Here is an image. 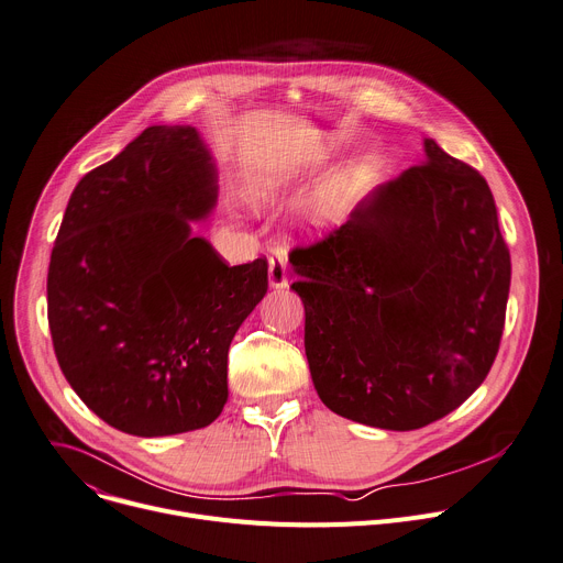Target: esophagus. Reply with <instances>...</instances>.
I'll use <instances>...</instances> for the list:
<instances>
[{
    "label": "esophagus",
    "mask_w": 563,
    "mask_h": 563,
    "mask_svg": "<svg viewBox=\"0 0 563 563\" xmlns=\"http://www.w3.org/2000/svg\"><path fill=\"white\" fill-rule=\"evenodd\" d=\"M269 285L274 289L287 287V251L276 246L269 255Z\"/></svg>",
    "instance_id": "34e87169"
}]
</instances>
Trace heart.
Returning <instances> with one entry per match:
<instances>
[{
	"label": "heart",
	"mask_w": 563,
	"mask_h": 563,
	"mask_svg": "<svg viewBox=\"0 0 563 563\" xmlns=\"http://www.w3.org/2000/svg\"><path fill=\"white\" fill-rule=\"evenodd\" d=\"M283 184H285V179H283L280 175H272L269 179H265L258 188L253 190V201H255V203H267V201H272V199L280 192ZM332 207H334V195H332V192H323V195L319 197V201H317V218H328L330 211H332Z\"/></svg>",
	"instance_id": "b5f03b06"
}]
</instances>
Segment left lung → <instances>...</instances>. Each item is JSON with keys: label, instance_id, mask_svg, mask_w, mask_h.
I'll list each match as a JSON object with an SVG mask.
<instances>
[{"label": "left lung", "instance_id": "left-lung-1", "mask_svg": "<svg viewBox=\"0 0 563 563\" xmlns=\"http://www.w3.org/2000/svg\"><path fill=\"white\" fill-rule=\"evenodd\" d=\"M289 263L312 382L336 416L413 431L485 382L512 265L487 181L433 139Z\"/></svg>", "mask_w": 563, "mask_h": 563}]
</instances>
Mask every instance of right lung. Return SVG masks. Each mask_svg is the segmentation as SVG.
<instances>
[{"label":"right lung","mask_w":563,"mask_h":563,"mask_svg":"<svg viewBox=\"0 0 563 563\" xmlns=\"http://www.w3.org/2000/svg\"><path fill=\"white\" fill-rule=\"evenodd\" d=\"M216 201V164L190 125L143 130L69 197L48 330L69 386L123 433L195 431L227 404L229 345L267 294V261L229 267L192 235Z\"/></svg>","instance_id":"1"}]
</instances>
